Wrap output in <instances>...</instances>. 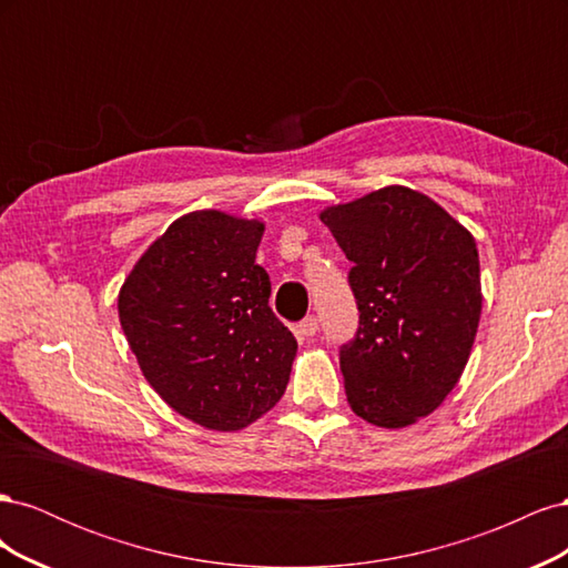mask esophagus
<instances>
[{"label": "esophagus", "mask_w": 568, "mask_h": 568, "mask_svg": "<svg viewBox=\"0 0 568 568\" xmlns=\"http://www.w3.org/2000/svg\"><path fill=\"white\" fill-rule=\"evenodd\" d=\"M320 332V320L315 315H307L298 322V334L301 336H315Z\"/></svg>", "instance_id": "1"}]
</instances>
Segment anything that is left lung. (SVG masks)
Segmentation results:
<instances>
[{
	"label": "left lung",
	"instance_id": "left-lung-1",
	"mask_svg": "<svg viewBox=\"0 0 568 568\" xmlns=\"http://www.w3.org/2000/svg\"><path fill=\"white\" fill-rule=\"evenodd\" d=\"M322 222L353 263L357 332L338 348L355 415L400 428L445 400L480 317L474 236L428 196L384 186L326 209Z\"/></svg>",
	"mask_w": 568,
	"mask_h": 568
}]
</instances>
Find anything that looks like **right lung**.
Here are the masks:
<instances>
[{
	"label": "right lung",
	"instance_id": "right-lung-1",
	"mask_svg": "<svg viewBox=\"0 0 568 568\" xmlns=\"http://www.w3.org/2000/svg\"><path fill=\"white\" fill-rule=\"evenodd\" d=\"M263 225L220 211L189 213L134 265L118 315L146 382L215 432H236L280 403L298 343L270 311L255 265Z\"/></svg>",
	"mask_w": 568,
	"mask_h": 568
}]
</instances>
